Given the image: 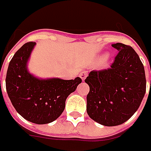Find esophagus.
Masks as SVG:
<instances>
[{
  "label": "esophagus",
  "mask_w": 151,
  "mask_h": 151,
  "mask_svg": "<svg viewBox=\"0 0 151 151\" xmlns=\"http://www.w3.org/2000/svg\"><path fill=\"white\" fill-rule=\"evenodd\" d=\"M79 76L82 79V81H84L85 79H86V77L87 76V72H86V71H82V72H81L79 74Z\"/></svg>",
  "instance_id": "obj_1"
}]
</instances>
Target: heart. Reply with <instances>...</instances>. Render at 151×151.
I'll return each mask as SVG.
<instances>
[{"mask_svg":"<svg viewBox=\"0 0 151 151\" xmlns=\"http://www.w3.org/2000/svg\"><path fill=\"white\" fill-rule=\"evenodd\" d=\"M108 62H109V56L107 55H104L101 60V65H102V66H106V65H107Z\"/></svg>","mask_w":151,"mask_h":151,"instance_id":"b5f03b06","label":"heart"}]
</instances>
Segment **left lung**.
<instances>
[{
    "label": "left lung",
    "mask_w": 151,
    "mask_h": 151,
    "mask_svg": "<svg viewBox=\"0 0 151 151\" xmlns=\"http://www.w3.org/2000/svg\"><path fill=\"white\" fill-rule=\"evenodd\" d=\"M119 51L110 69L92 70L85 80L90 87L86 112L104 126H117L138 110L146 91L145 68L134 50L121 43L112 44Z\"/></svg>",
    "instance_id": "8db88e82"
}]
</instances>
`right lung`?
I'll list each match as a JSON object with an SVG mask.
<instances>
[{
  "label": "right lung",
  "mask_w": 151,
  "mask_h": 151,
  "mask_svg": "<svg viewBox=\"0 0 151 151\" xmlns=\"http://www.w3.org/2000/svg\"><path fill=\"white\" fill-rule=\"evenodd\" d=\"M36 43L23 44L9 63L6 87L9 98L22 118L37 124H46L58 119L65 107L68 96L81 79L38 78L28 71L27 63ZM1 86V81H0Z\"/></svg>",
  "instance_id": "1"
}]
</instances>
